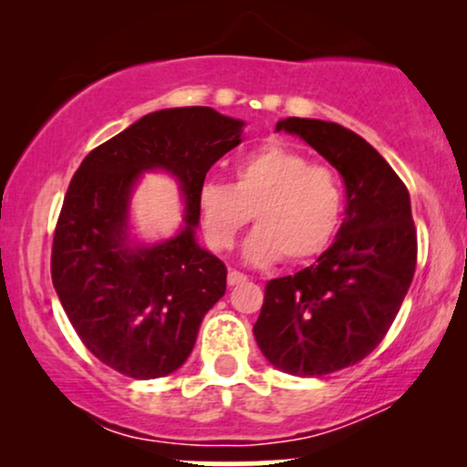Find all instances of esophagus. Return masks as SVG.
I'll use <instances>...</instances> for the list:
<instances>
[{"label":"esophagus","mask_w":467,"mask_h":467,"mask_svg":"<svg viewBox=\"0 0 467 467\" xmlns=\"http://www.w3.org/2000/svg\"><path fill=\"white\" fill-rule=\"evenodd\" d=\"M245 281H248V276L241 275V272H237V270L228 272V285H241V283H245Z\"/></svg>","instance_id":"obj_1"}]
</instances>
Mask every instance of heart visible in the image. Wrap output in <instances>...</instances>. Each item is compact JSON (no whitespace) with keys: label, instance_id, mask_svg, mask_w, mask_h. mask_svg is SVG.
Returning <instances> with one entry per match:
<instances>
[{"label":"heart","instance_id":"1","mask_svg":"<svg viewBox=\"0 0 467 467\" xmlns=\"http://www.w3.org/2000/svg\"><path fill=\"white\" fill-rule=\"evenodd\" d=\"M200 217L208 244L228 250L252 215L259 223L244 245L252 265L307 261L334 239L345 211L342 182L329 166L309 164L303 153L265 144L234 164V182H206Z\"/></svg>","mask_w":467,"mask_h":467}]
</instances>
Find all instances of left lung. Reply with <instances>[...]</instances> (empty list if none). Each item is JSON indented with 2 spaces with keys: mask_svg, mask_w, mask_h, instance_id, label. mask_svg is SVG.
<instances>
[{
  "mask_svg": "<svg viewBox=\"0 0 467 467\" xmlns=\"http://www.w3.org/2000/svg\"><path fill=\"white\" fill-rule=\"evenodd\" d=\"M276 131L303 138L345 180L336 241L294 276L272 278L254 331L267 362L320 378L364 360L387 336L417 264L404 182L364 138L316 118H285Z\"/></svg>",
  "mask_w": 467,
  "mask_h": 467,
  "instance_id": "8db88e82",
  "label": "left lung"
}]
</instances>
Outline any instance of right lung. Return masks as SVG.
Wrapping results in <instances>:
<instances>
[{"instance_id": "right-lung-1", "label": "right lung", "mask_w": 467, "mask_h": 467, "mask_svg": "<svg viewBox=\"0 0 467 467\" xmlns=\"http://www.w3.org/2000/svg\"><path fill=\"white\" fill-rule=\"evenodd\" d=\"M244 125L213 107L153 111L89 151L69 182L52 283L83 345L114 371L133 379L178 371L226 292V265L195 239L197 200ZM149 170L175 177L185 200V223L155 244L138 242L129 223L132 189Z\"/></svg>"}]
</instances>
